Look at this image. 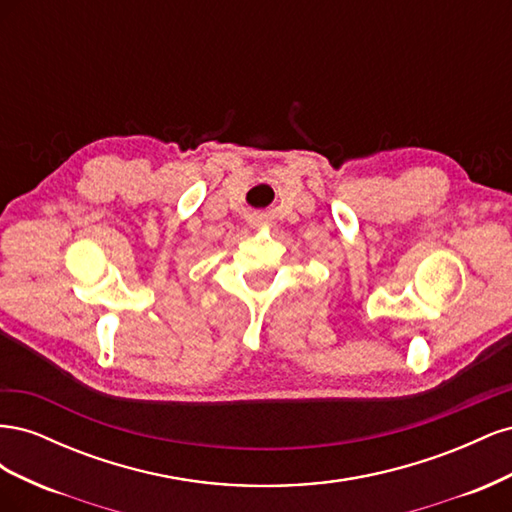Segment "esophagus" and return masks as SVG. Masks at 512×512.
Masks as SVG:
<instances>
[{"label":"esophagus","instance_id":"34e87169","mask_svg":"<svg viewBox=\"0 0 512 512\" xmlns=\"http://www.w3.org/2000/svg\"><path fill=\"white\" fill-rule=\"evenodd\" d=\"M258 222H260V218H254V220H252V224H258Z\"/></svg>","mask_w":512,"mask_h":512}]
</instances>
